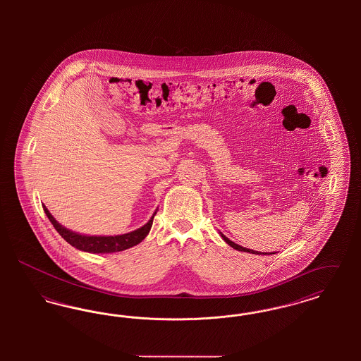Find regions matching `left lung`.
Wrapping results in <instances>:
<instances>
[{
	"instance_id": "8db88e82",
	"label": "left lung",
	"mask_w": 361,
	"mask_h": 361,
	"mask_svg": "<svg viewBox=\"0 0 361 361\" xmlns=\"http://www.w3.org/2000/svg\"><path fill=\"white\" fill-rule=\"evenodd\" d=\"M221 235H222V238L226 240V243H228L231 247H234V249H237V250H240V252H247V253H253V255H261V253H257V252H255V250H250V249H246V247H242L240 245H237V243H234L233 240H228L226 235H224L222 233H221ZM265 255H268V253H265Z\"/></svg>"
}]
</instances>
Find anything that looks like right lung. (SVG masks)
I'll list each match as a JSON object with an SVG mask.
<instances>
[{"mask_svg":"<svg viewBox=\"0 0 361 361\" xmlns=\"http://www.w3.org/2000/svg\"><path fill=\"white\" fill-rule=\"evenodd\" d=\"M43 208H44V212H46L47 218L50 219L52 226L55 227V230L61 234V237L63 240L69 242L71 246H74L80 250H84V252H89V253H114V252H121V250L135 246L139 242L145 240V237L149 234L155 215L154 212V215L152 216V219L147 224L128 234L115 235V237H87V235L73 233L68 228L62 227L54 219L50 211L46 207H43Z\"/></svg>","mask_w":361,"mask_h":361,"instance_id":"right-lung-1","label":"right lung"}]
</instances>
